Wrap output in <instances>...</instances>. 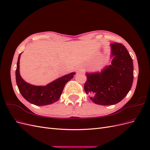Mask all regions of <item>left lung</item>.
<instances>
[{"instance_id": "1", "label": "left lung", "mask_w": 150, "mask_h": 150, "mask_svg": "<svg viewBox=\"0 0 150 150\" xmlns=\"http://www.w3.org/2000/svg\"><path fill=\"white\" fill-rule=\"evenodd\" d=\"M111 65L101 72L86 73L84 85L86 93L93 103L99 105H112L120 102L131 89L133 81V60L126 48L121 43L111 44Z\"/></svg>"}]
</instances>
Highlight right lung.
Returning <instances> with one entry per match:
<instances>
[{"label":"right lung","mask_w":150,"mask_h":150,"mask_svg":"<svg viewBox=\"0 0 150 150\" xmlns=\"http://www.w3.org/2000/svg\"><path fill=\"white\" fill-rule=\"evenodd\" d=\"M19 54L16 71V83L22 96L36 106H45L56 102L60 98L65 84L74 77L75 72L65 75L44 86L30 84L21 78L19 72Z\"/></svg>","instance_id":"1"}]
</instances>
